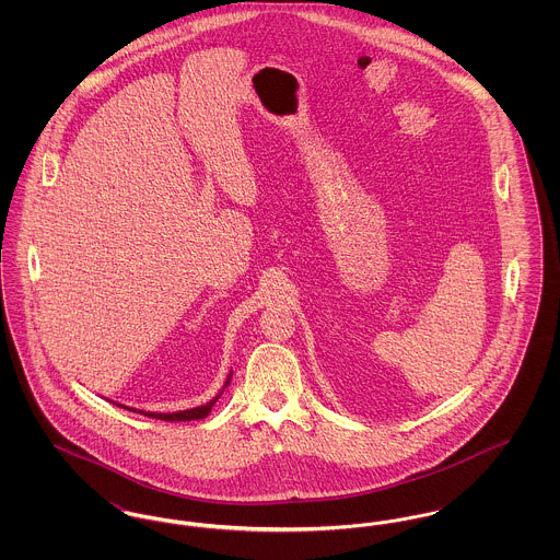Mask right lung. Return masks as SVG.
I'll use <instances>...</instances> for the list:
<instances>
[{
	"instance_id": "1",
	"label": "right lung",
	"mask_w": 560,
	"mask_h": 560,
	"mask_svg": "<svg viewBox=\"0 0 560 560\" xmlns=\"http://www.w3.org/2000/svg\"><path fill=\"white\" fill-rule=\"evenodd\" d=\"M231 382V375H229V380H226V384ZM224 384V386H226ZM220 399V395L215 397V399L210 400V402H206V405H201V407H195V409H187V411H176V413H147L144 411V416H149V418H155V420H165V422H185V420H201V418H206L210 411H212L213 402Z\"/></svg>"
}]
</instances>
